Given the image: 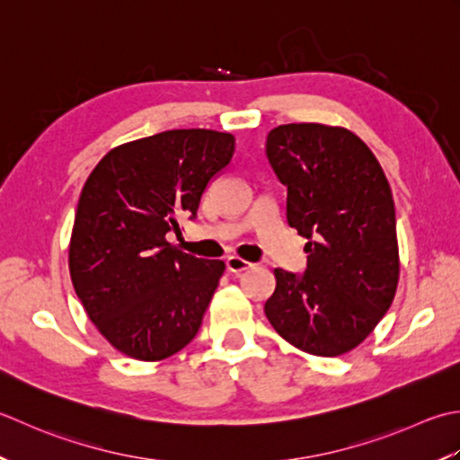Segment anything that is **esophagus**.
I'll return each instance as SVG.
<instances>
[{
    "label": "esophagus",
    "instance_id": "1",
    "mask_svg": "<svg viewBox=\"0 0 460 460\" xmlns=\"http://www.w3.org/2000/svg\"><path fill=\"white\" fill-rule=\"evenodd\" d=\"M226 268H228V271H232V274H240V271L252 268V264L246 260H242L240 256H228L226 258Z\"/></svg>",
    "mask_w": 460,
    "mask_h": 460
}]
</instances>
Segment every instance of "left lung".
Instances as JSON below:
<instances>
[{"instance_id":"left-lung-1","label":"left lung","mask_w":460,"mask_h":460,"mask_svg":"<svg viewBox=\"0 0 460 460\" xmlns=\"http://www.w3.org/2000/svg\"><path fill=\"white\" fill-rule=\"evenodd\" d=\"M266 155L288 186V224L307 238L302 276L274 270L266 317L294 348L337 358L375 330L397 292L391 186L371 148L343 127L279 125Z\"/></svg>"}]
</instances>
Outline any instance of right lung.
Segmentation results:
<instances>
[{
  "mask_svg": "<svg viewBox=\"0 0 460 460\" xmlns=\"http://www.w3.org/2000/svg\"><path fill=\"white\" fill-rule=\"evenodd\" d=\"M234 145V135L218 130H164L112 148L83 186L71 282L99 333L130 359L171 358L200 330L226 266L178 250L166 232L196 218Z\"/></svg>",
  "mask_w": 460,
  "mask_h": 460,
  "instance_id": "add662e5",
  "label": "right lung"
}]
</instances>
